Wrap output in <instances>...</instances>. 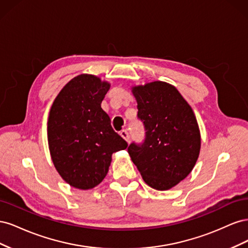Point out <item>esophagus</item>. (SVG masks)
Instances as JSON below:
<instances>
[{"instance_id": "obj_1", "label": "esophagus", "mask_w": 248, "mask_h": 248, "mask_svg": "<svg viewBox=\"0 0 248 248\" xmlns=\"http://www.w3.org/2000/svg\"><path fill=\"white\" fill-rule=\"evenodd\" d=\"M120 136H121L127 142L129 141V133L127 132L126 130H122L121 132H120Z\"/></svg>"}]
</instances>
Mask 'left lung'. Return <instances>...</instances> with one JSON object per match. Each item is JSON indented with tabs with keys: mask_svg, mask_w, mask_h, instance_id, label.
I'll return each instance as SVG.
<instances>
[{
	"mask_svg": "<svg viewBox=\"0 0 248 248\" xmlns=\"http://www.w3.org/2000/svg\"><path fill=\"white\" fill-rule=\"evenodd\" d=\"M138 117L146 139L134 142L128 153L146 184L168 190L190 174L201 150V133L194 112L178 90L166 81L155 80L134 86Z\"/></svg>",
	"mask_w": 248,
	"mask_h": 248,
	"instance_id": "8db88e82",
	"label": "left lung"
}]
</instances>
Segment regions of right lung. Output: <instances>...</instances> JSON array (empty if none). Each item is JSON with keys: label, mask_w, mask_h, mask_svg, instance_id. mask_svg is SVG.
<instances>
[{"label": "right lung", "mask_w": 248, "mask_h": 248, "mask_svg": "<svg viewBox=\"0 0 248 248\" xmlns=\"http://www.w3.org/2000/svg\"><path fill=\"white\" fill-rule=\"evenodd\" d=\"M110 84L79 74L60 91L50 108L47 140L52 163L66 183L91 189L106 178L111 155L127 148L114 131L101 102Z\"/></svg>", "instance_id": "obj_1"}]
</instances>
